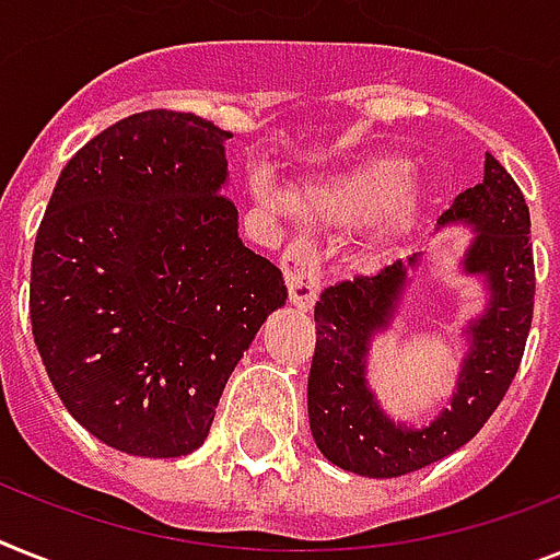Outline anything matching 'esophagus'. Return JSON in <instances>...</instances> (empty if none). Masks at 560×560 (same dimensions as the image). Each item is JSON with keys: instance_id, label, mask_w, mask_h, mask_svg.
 Returning a JSON list of instances; mask_svg holds the SVG:
<instances>
[{"instance_id": "obj_1", "label": "esophagus", "mask_w": 560, "mask_h": 560, "mask_svg": "<svg viewBox=\"0 0 560 560\" xmlns=\"http://www.w3.org/2000/svg\"><path fill=\"white\" fill-rule=\"evenodd\" d=\"M283 277L289 285L291 303L306 312L314 306L317 291H320V254L312 240H294L283 252Z\"/></svg>"}]
</instances>
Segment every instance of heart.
I'll return each mask as SVG.
<instances>
[{
  "mask_svg": "<svg viewBox=\"0 0 560 560\" xmlns=\"http://www.w3.org/2000/svg\"><path fill=\"white\" fill-rule=\"evenodd\" d=\"M409 179V165L397 156H374L358 168L346 171L340 177L306 186L294 194V208L303 217H323V220H369L386 211L389 223H400L409 206L415 202ZM257 200L271 208H283L285 197L271 186L269 179H254Z\"/></svg>",
  "mask_w": 560,
  "mask_h": 560,
  "instance_id": "b5f03b06",
  "label": "heart"
}]
</instances>
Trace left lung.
I'll list each match as a JSON object with an SVG mask.
<instances>
[{"label":"left lung","mask_w":560,"mask_h":560,"mask_svg":"<svg viewBox=\"0 0 560 560\" xmlns=\"http://www.w3.org/2000/svg\"><path fill=\"white\" fill-rule=\"evenodd\" d=\"M472 225L466 275H480L489 303L466 326L469 352L460 363L450 409L412 429L383 415L366 383L369 343L395 317L420 254L377 275H358L323 291L314 306L317 343L308 372V427L331 464L366 478H400L435 464L472 441L510 389L533 326L535 262L529 208L515 179L487 154L483 179L457 194L438 220Z\"/></svg>","instance_id":"1"}]
</instances>
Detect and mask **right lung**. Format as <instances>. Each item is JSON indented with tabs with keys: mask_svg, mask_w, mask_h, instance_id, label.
<instances>
[{
	"mask_svg": "<svg viewBox=\"0 0 560 560\" xmlns=\"http://www.w3.org/2000/svg\"><path fill=\"white\" fill-rule=\"evenodd\" d=\"M231 133L186 110L119 119L68 160L31 262V326L65 409L125 455L202 446L283 275L237 234Z\"/></svg>",
	"mask_w": 560,
	"mask_h": 560,
	"instance_id": "obj_1",
	"label": "right lung"
}]
</instances>
